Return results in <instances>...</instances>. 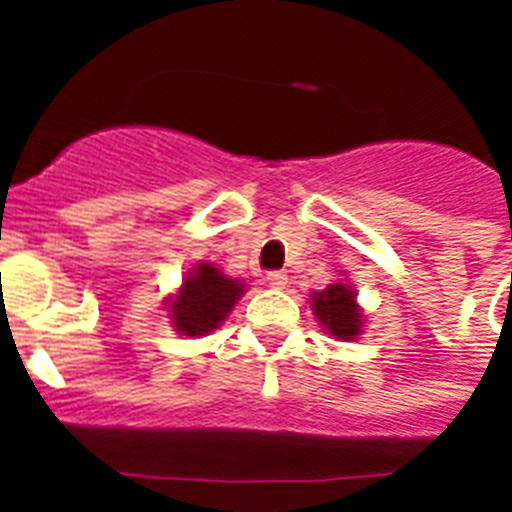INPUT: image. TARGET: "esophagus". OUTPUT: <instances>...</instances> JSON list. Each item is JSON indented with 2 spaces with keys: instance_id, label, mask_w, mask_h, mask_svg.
<instances>
[{
  "instance_id": "obj_1",
  "label": "esophagus",
  "mask_w": 512,
  "mask_h": 512,
  "mask_svg": "<svg viewBox=\"0 0 512 512\" xmlns=\"http://www.w3.org/2000/svg\"><path fill=\"white\" fill-rule=\"evenodd\" d=\"M266 284H269L271 289H284L287 274H284V271H269V274H266Z\"/></svg>"
}]
</instances>
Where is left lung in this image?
<instances>
[{
	"mask_svg": "<svg viewBox=\"0 0 512 512\" xmlns=\"http://www.w3.org/2000/svg\"><path fill=\"white\" fill-rule=\"evenodd\" d=\"M310 300L312 312L318 315L320 325L330 336H336L338 341H354L359 336L364 315L356 305V292L348 284H328L320 292H312Z\"/></svg>",
	"mask_w": 512,
	"mask_h": 512,
	"instance_id": "obj_1",
	"label": "left lung"
}]
</instances>
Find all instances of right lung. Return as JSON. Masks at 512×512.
I'll return each instance as SVG.
<instances>
[{
	"mask_svg": "<svg viewBox=\"0 0 512 512\" xmlns=\"http://www.w3.org/2000/svg\"><path fill=\"white\" fill-rule=\"evenodd\" d=\"M243 295L238 279L225 277L215 264H197L184 277L179 295L169 302L171 323L182 336H207L220 328L235 300Z\"/></svg>",
	"mask_w": 512,
	"mask_h": 512,
	"instance_id": "right-lung-1",
	"label": "right lung"
}]
</instances>
